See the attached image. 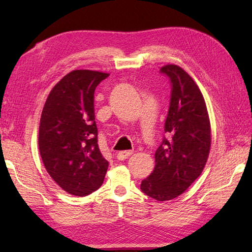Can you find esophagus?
I'll return each instance as SVG.
<instances>
[{"label":"esophagus","instance_id":"1","mask_svg":"<svg viewBox=\"0 0 252 252\" xmlns=\"http://www.w3.org/2000/svg\"><path fill=\"white\" fill-rule=\"evenodd\" d=\"M132 154H133L132 151H123V152H120L117 154V158L119 160H126L129 158Z\"/></svg>","mask_w":252,"mask_h":252}]
</instances>
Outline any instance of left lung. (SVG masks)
I'll use <instances>...</instances> for the list:
<instances>
[{
  "mask_svg": "<svg viewBox=\"0 0 252 252\" xmlns=\"http://www.w3.org/2000/svg\"><path fill=\"white\" fill-rule=\"evenodd\" d=\"M171 83V97L163 137L155 168L142 181L141 190L158 201L171 200L189 189L205 168L211 146L207 106L194 80L176 65L160 69Z\"/></svg>",
  "mask_w": 252,
  "mask_h": 252,
  "instance_id": "8db88e82",
  "label": "left lung"
}]
</instances>
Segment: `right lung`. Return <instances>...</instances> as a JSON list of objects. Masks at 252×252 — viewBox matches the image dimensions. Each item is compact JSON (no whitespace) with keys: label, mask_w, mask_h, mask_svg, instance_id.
I'll list each match as a JSON object with an SVG mask.
<instances>
[{"label":"right lung","mask_w":252,"mask_h":252,"mask_svg":"<svg viewBox=\"0 0 252 252\" xmlns=\"http://www.w3.org/2000/svg\"><path fill=\"white\" fill-rule=\"evenodd\" d=\"M109 73L73 70L52 89L39 127V149L51 178L69 194L83 197L98 189L108 161L97 144L94 92Z\"/></svg>","instance_id":"right-lung-1"}]
</instances>
